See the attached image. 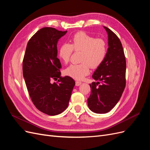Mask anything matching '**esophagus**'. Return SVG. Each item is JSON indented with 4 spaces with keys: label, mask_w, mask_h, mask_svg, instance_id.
<instances>
[{
    "label": "esophagus",
    "mask_w": 150,
    "mask_h": 150,
    "mask_svg": "<svg viewBox=\"0 0 150 150\" xmlns=\"http://www.w3.org/2000/svg\"><path fill=\"white\" fill-rule=\"evenodd\" d=\"M81 84H82V82H81V81H76V86H80Z\"/></svg>",
    "instance_id": "34e87169"
}]
</instances>
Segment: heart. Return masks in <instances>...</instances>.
<instances>
[{
	"label": "heart",
	"instance_id": "1",
	"mask_svg": "<svg viewBox=\"0 0 150 150\" xmlns=\"http://www.w3.org/2000/svg\"><path fill=\"white\" fill-rule=\"evenodd\" d=\"M71 44L65 43L59 49L61 60L67 64L71 54L75 51H81L79 64H73L67 67L66 74L76 80H82L90 72L91 67L96 68L104 60L107 54V44L104 40L97 38L80 32L76 34L71 40Z\"/></svg>",
	"mask_w": 150,
	"mask_h": 150
}]
</instances>
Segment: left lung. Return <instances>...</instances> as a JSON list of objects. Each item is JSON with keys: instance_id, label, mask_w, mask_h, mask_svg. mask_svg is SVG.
Segmentation results:
<instances>
[{"instance_id": "left-lung-1", "label": "left lung", "mask_w": 150, "mask_h": 150, "mask_svg": "<svg viewBox=\"0 0 150 150\" xmlns=\"http://www.w3.org/2000/svg\"><path fill=\"white\" fill-rule=\"evenodd\" d=\"M104 28L108 36V49L104 60L93 74L98 81L89 84L91 91L88 99L90 110L98 114L110 111L116 106L126 86V63L121 42L111 30Z\"/></svg>"}]
</instances>
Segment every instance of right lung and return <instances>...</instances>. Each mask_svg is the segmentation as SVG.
<instances>
[{"instance_id": "1", "label": "right lung", "mask_w": 150, "mask_h": 150, "mask_svg": "<svg viewBox=\"0 0 150 150\" xmlns=\"http://www.w3.org/2000/svg\"><path fill=\"white\" fill-rule=\"evenodd\" d=\"M66 33L52 28L39 30L29 40L22 62L32 101L39 111L50 116L60 114L67 108L75 85L71 77L61 76V64L57 57V42ZM52 79L58 83H52Z\"/></svg>"}]
</instances>
